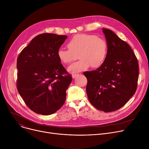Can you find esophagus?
<instances>
[{
    "label": "esophagus",
    "mask_w": 149,
    "mask_h": 149,
    "mask_svg": "<svg viewBox=\"0 0 149 149\" xmlns=\"http://www.w3.org/2000/svg\"><path fill=\"white\" fill-rule=\"evenodd\" d=\"M79 75V74H73L72 75V77H73V79H75L76 77H77V76H78Z\"/></svg>",
    "instance_id": "esophagus-1"
}]
</instances>
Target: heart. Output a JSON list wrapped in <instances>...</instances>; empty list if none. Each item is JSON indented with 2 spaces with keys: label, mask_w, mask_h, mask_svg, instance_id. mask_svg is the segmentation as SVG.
<instances>
[{
  "label": "heart",
  "mask_w": 149,
  "mask_h": 149,
  "mask_svg": "<svg viewBox=\"0 0 149 149\" xmlns=\"http://www.w3.org/2000/svg\"><path fill=\"white\" fill-rule=\"evenodd\" d=\"M68 49L60 48L57 56L60 62L68 64L75 59L78 54L80 59L72 63L68 71L76 74L88 69L101 67L105 60L108 52L107 42L104 38L90 34H77L71 39L67 44Z\"/></svg>",
  "instance_id": "1"
}]
</instances>
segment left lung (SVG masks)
Returning a JSON list of instances; mask_svg holds the SVG:
<instances>
[{"label":"left lung","mask_w":149,"mask_h":149,"mask_svg":"<svg viewBox=\"0 0 149 149\" xmlns=\"http://www.w3.org/2000/svg\"><path fill=\"white\" fill-rule=\"evenodd\" d=\"M108 52L102 65L86 72L87 94L94 107L105 113L116 111L135 93L139 77L138 59L130 45L111 30L103 28Z\"/></svg>","instance_id":"left-lung-1"}]
</instances>
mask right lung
<instances>
[{
	"label": "right lung",
	"mask_w": 149,
	"mask_h": 149,
	"mask_svg": "<svg viewBox=\"0 0 149 149\" xmlns=\"http://www.w3.org/2000/svg\"><path fill=\"white\" fill-rule=\"evenodd\" d=\"M67 38L43 33L34 38L17 59L16 86L28 107L42 115L54 113L64 104L72 77L57 56Z\"/></svg>",
	"instance_id": "obj_1"
}]
</instances>
